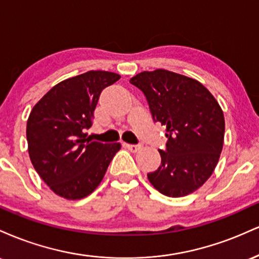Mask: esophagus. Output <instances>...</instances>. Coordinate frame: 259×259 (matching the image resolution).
Instances as JSON below:
<instances>
[{"label": "esophagus", "instance_id": "esophagus-1", "mask_svg": "<svg viewBox=\"0 0 259 259\" xmlns=\"http://www.w3.org/2000/svg\"><path fill=\"white\" fill-rule=\"evenodd\" d=\"M126 148L129 151H132V152H138V151L141 148L140 145H130V144H126Z\"/></svg>", "mask_w": 259, "mask_h": 259}]
</instances>
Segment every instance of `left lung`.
<instances>
[{"label": "left lung", "instance_id": "left-lung-1", "mask_svg": "<svg viewBox=\"0 0 259 259\" xmlns=\"http://www.w3.org/2000/svg\"><path fill=\"white\" fill-rule=\"evenodd\" d=\"M130 82L145 94L153 120L167 127V148L158 150L162 163L148 180L169 197L192 194L209 179L221 157V106L200 81L170 70L141 72Z\"/></svg>", "mask_w": 259, "mask_h": 259}]
</instances>
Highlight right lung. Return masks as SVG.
I'll return each mask as SVG.
<instances>
[{"mask_svg":"<svg viewBox=\"0 0 259 259\" xmlns=\"http://www.w3.org/2000/svg\"><path fill=\"white\" fill-rule=\"evenodd\" d=\"M119 74L90 70L58 82L32 107L26 123L29 157L56 195L80 200L95 191L120 150L119 142L91 141V126L101 91Z\"/></svg>","mask_w":259,"mask_h":259,"instance_id":"1","label":"right lung"}]
</instances>
